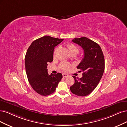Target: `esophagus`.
<instances>
[{
	"label": "esophagus",
	"instance_id": "1",
	"mask_svg": "<svg viewBox=\"0 0 127 127\" xmlns=\"http://www.w3.org/2000/svg\"><path fill=\"white\" fill-rule=\"evenodd\" d=\"M67 76V74H65V73H63V76L64 77H66Z\"/></svg>",
	"mask_w": 127,
	"mask_h": 127
}]
</instances>
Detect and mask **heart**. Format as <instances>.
I'll return each instance as SVG.
<instances>
[{
	"label": "heart",
	"mask_w": 127,
	"mask_h": 127,
	"mask_svg": "<svg viewBox=\"0 0 127 127\" xmlns=\"http://www.w3.org/2000/svg\"><path fill=\"white\" fill-rule=\"evenodd\" d=\"M66 46H67V47L68 48V49L69 50V52H70V53H78L79 49L74 44L69 43V44H67ZM58 48H56L54 52L53 56H54V58L56 55V53H57V51H58ZM69 66H70L69 64H67V63H62L60 65V67H61V68H62V69H63V70H64V71L68 70V69L69 68Z\"/></svg>",
	"instance_id": "heart-1"
}]
</instances>
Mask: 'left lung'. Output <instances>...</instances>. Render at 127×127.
Here are the masks:
<instances>
[{"mask_svg":"<svg viewBox=\"0 0 127 127\" xmlns=\"http://www.w3.org/2000/svg\"><path fill=\"white\" fill-rule=\"evenodd\" d=\"M84 50V58L77 66L83 72L81 78L73 76L75 82L70 87L74 95L84 96L90 94L97 87L104 71V58L99 44L85 37L72 40Z\"/></svg>","mask_w":127,"mask_h":127,"instance_id":"1","label":"left lung"}]
</instances>
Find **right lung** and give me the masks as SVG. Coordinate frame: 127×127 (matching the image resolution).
Masks as SVG:
<instances>
[{
  "mask_svg": "<svg viewBox=\"0 0 127 127\" xmlns=\"http://www.w3.org/2000/svg\"><path fill=\"white\" fill-rule=\"evenodd\" d=\"M64 39L45 36L32 42L28 48L25 58V68L28 82L34 90L46 96L55 91L62 74L47 72V64L53 60L54 47Z\"/></svg>",
  "mask_w": 127,
  "mask_h": 127,
  "instance_id": "right-lung-1",
  "label": "right lung"
}]
</instances>
